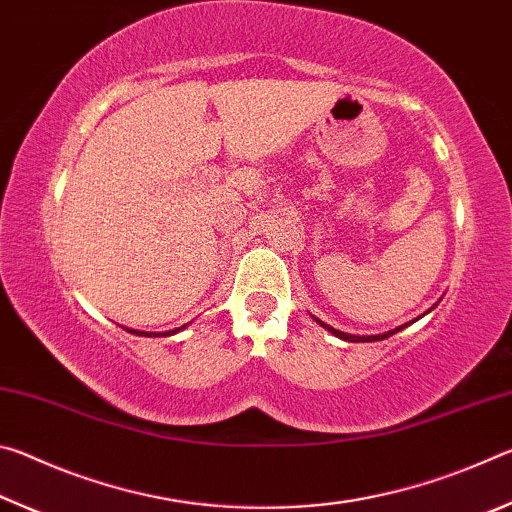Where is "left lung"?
<instances>
[{
    "label": "left lung",
    "mask_w": 512,
    "mask_h": 512,
    "mask_svg": "<svg viewBox=\"0 0 512 512\" xmlns=\"http://www.w3.org/2000/svg\"><path fill=\"white\" fill-rule=\"evenodd\" d=\"M431 309H436V305H433ZM431 309H427V311H424V314H429V311ZM422 314V316H424ZM420 316V318H422ZM311 318H314L316 320V323L320 325V327H325L327 329V332H332L334 336H339V339L341 341H350V343H372V341H384V339H388V336H393V334H397V332H402V329L404 327H409L411 323H415V320H418V318H415V320H411V323H404V325H400V327H395V329H388V332H384V334H372V336H357V334H348V332H341V329H334L332 325H327V323H323V320H318L316 316H311Z\"/></svg>",
    "instance_id": "left-lung-1"
}]
</instances>
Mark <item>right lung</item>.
<instances>
[{
    "instance_id": "obj_1",
    "label": "right lung",
    "mask_w": 512,
    "mask_h": 512,
    "mask_svg": "<svg viewBox=\"0 0 512 512\" xmlns=\"http://www.w3.org/2000/svg\"><path fill=\"white\" fill-rule=\"evenodd\" d=\"M185 327H187V325H183V327H176V329H169V332H137V329H128V327H126V332L137 334V336H173V334L183 332Z\"/></svg>"
}]
</instances>
